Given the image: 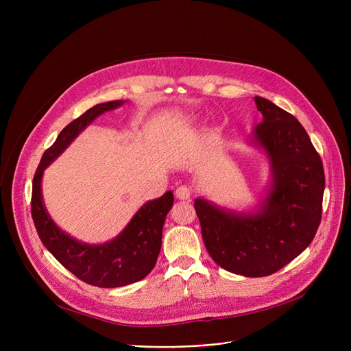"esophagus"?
Instances as JSON below:
<instances>
[{
    "label": "esophagus",
    "instance_id": "34e87169",
    "mask_svg": "<svg viewBox=\"0 0 351 351\" xmlns=\"http://www.w3.org/2000/svg\"><path fill=\"white\" fill-rule=\"evenodd\" d=\"M175 193H176V197H179L180 200H188L192 196V189L189 186H186V185H182V186H179L176 189Z\"/></svg>",
    "mask_w": 351,
    "mask_h": 351
}]
</instances>
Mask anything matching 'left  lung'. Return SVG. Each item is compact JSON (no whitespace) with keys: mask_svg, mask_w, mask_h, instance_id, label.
<instances>
[{"mask_svg":"<svg viewBox=\"0 0 351 351\" xmlns=\"http://www.w3.org/2000/svg\"><path fill=\"white\" fill-rule=\"evenodd\" d=\"M262 121L250 143L270 166L265 196L250 210H233L196 197L202 237L228 271L263 278L290 263L311 243L322 220L323 163L302 123L269 99L254 97Z\"/></svg>","mask_w":351,"mask_h":351,"instance_id":"8db88e82","label":"left lung"}]
</instances>
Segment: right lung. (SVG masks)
Instances as JSON below:
<instances>
[{"instance_id":"add662e5","label":"right lung","mask_w":351,"mask_h":351,"mask_svg":"<svg viewBox=\"0 0 351 351\" xmlns=\"http://www.w3.org/2000/svg\"><path fill=\"white\" fill-rule=\"evenodd\" d=\"M128 101H109L88 109L60 132L57 141L44 152L32 180L31 215L41 242L65 269L82 282L98 287H122L146 278L155 267L162 246V229L173 205L168 191L147 200L129 220L123 230L105 243H85L64 232L49 216L43 197L44 171L99 115Z\"/></svg>"}]
</instances>
